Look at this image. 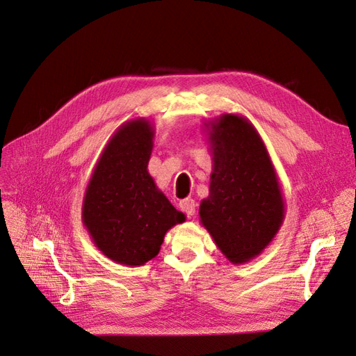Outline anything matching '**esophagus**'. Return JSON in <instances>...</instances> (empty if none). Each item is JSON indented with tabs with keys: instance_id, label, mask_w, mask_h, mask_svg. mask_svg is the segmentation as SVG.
<instances>
[{
	"instance_id": "1",
	"label": "esophagus",
	"mask_w": 356,
	"mask_h": 356,
	"mask_svg": "<svg viewBox=\"0 0 356 356\" xmlns=\"http://www.w3.org/2000/svg\"><path fill=\"white\" fill-rule=\"evenodd\" d=\"M179 208L182 212L187 213V217H193L196 213V202L193 199H184L179 202Z\"/></svg>"
}]
</instances>
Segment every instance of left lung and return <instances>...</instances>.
Segmentation results:
<instances>
[{
	"label": "left lung",
	"instance_id": "obj_1",
	"mask_svg": "<svg viewBox=\"0 0 356 356\" xmlns=\"http://www.w3.org/2000/svg\"><path fill=\"white\" fill-rule=\"evenodd\" d=\"M212 154L209 196L200 222L233 264L260 255L285 218V202L272 159L246 117L222 114L204 123Z\"/></svg>",
	"mask_w": 356,
	"mask_h": 356
}]
</instances>
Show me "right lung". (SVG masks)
Returning a JSON list of instances; mask_svg holds the SVG:
<instances>
[{
    "mask_svg": "<svg viewBox=\"0 0 356 356\" xmlns=\"http://www.w3.org/2000/svg\"><path fill=\"white\" fill-rule=\"evenodd\" d=\"M154 126L147 118L123 123L106 143L86 187L81 220L96 248L110 260L143 266L165 234L186 221L148 174Z\"/></svg>",
    "mask_w": 356,
    "mask_h": 356,
    "instance_id": "obj_1",
    "label": "right lung"
}]
</instances>
